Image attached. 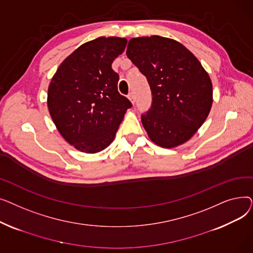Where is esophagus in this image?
Masks as SVG:
<instances>
[{
  "instance_id": "1",
  "label": "esophagus",
  "mask_w": 253,
  "mask_h": 253,
  "mask_svg": "<svg viewBox=\"0 0 253 253\" xmlns=\"http://www.w3.org/2000/svg\"><path fill=\"white\" fill-rule=\"evenodd\" d=\"M128 98H129V100L132 102V103H135V96H134V94H133V92H130L129 94H128Z\"/></svg>"
}]
</instances>
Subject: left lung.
Returning <instances> with one entry per match:
<instances>
[{
  "instance_id": "1",
  "label": "left lung",
  "mask_w": 253,
  "mask_h": 253,
  "mask_svg": "<svg viewBox=\"0 0 253 253\" xmlns=\"http://www.w3.org/2000/svg\"><path fill=\"white\" fill-rule=\"evenodd\" d=\"M126 54L151 87V109L141 115L151 140L166 149L188 141L212 105V83L200 61L179 42L160 36L131 39Z\"/></svg>"
}]
</instances>
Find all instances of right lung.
Returning <instances> with one entry per match:
<instances>
[{
	"mask_svg": "<svg viewBox=\"0 0 253 253\" xmlns=\"http://www.w3.org/2000/svg\"><path fill=\"white\" fill-rule=\"evenodd\" d=\"M127 40L100 37L66 57L49 88L50 116L61 136L87 154L108 148L132 104L118 91L119 75L112 63L125 50Z\"/></svg>",
	"mask_w": 253,
	"mask_h": 253,
	"instance_id": "1",
	"label": "right lung"
}]
</instances>
